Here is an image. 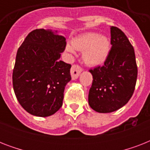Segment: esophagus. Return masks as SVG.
Masks as SVG:
<instances>
[{"mask_svg": "<svg viewBox=\"0 0 150 150\" xmlns=\"http://www.w3.org/2000/svg\"><path fill=\"white\" fill-rule=\"evenodd\" d=\"M82 71V68L79 64H73L71 68V75L72 79H76L79 76Z\"/></svg>", "mask_w": 150, "mask_h": 150, "instance_id": "esophagus-1", "label": "esophagus"}]
</instances>
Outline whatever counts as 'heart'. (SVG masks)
Here are the masks:
<instances>
[{
	"label": "heart",
	"instance_id": "b5f03b06",
	"mask_svg": "<svg viewBox=\"0 0 150 150\" xmlns=\"http://www.w3.org/2000/svg\"><path fill=\"white\" fill-rule=\"evenodd\" d=\"M109 39L100 36L96 33H86L75 37L71 41V46L67 45L68 52L73 53L74 49L82 51V59L88 65H98L103 63L110 52Z\"/></svg>",
	"mask_w": 150,
	"mask_h": 150
}]
</instances>
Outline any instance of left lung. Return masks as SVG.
<instances>
[{"label": "left lung", "instance_id": "obj_1", "mask_svg": "<svg viewBox=\"0 0 150 150\" xmlns=\"http://www.w3.org/2000/svg\"><path fill=\"white\" fill-rule=\"evenodd\" d=\"M108 57L103 66L90 69L93 83L89 104L99 113L120 109L132 96L138 75L135 50L126 35L117 27L110 28Z\"/></svg>", "mask_w": 150, "mask_h": 150}]
</instances>
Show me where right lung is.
Returning a JSON list of instances; mask_svg holds the SVG:
<instances>
[{
    "label": "right lung",
    "mask_w": 150,
    "mask_h": 150,
    "mask_svg": "<svg viewBox=\"0 0 150 150\" xmlns=\"http://www.w3.org/2000/svg\"><path fill=\"white\" fill-rule=\"evenodd\" d=\"M56 33L43 29L30 32L16 54L13 89L21 106L35 116L55 114L71 79V65L59 59L65 50L66 39Z\"/></svg>",
    "instance_id": "obj_1"
}]
</instances>
